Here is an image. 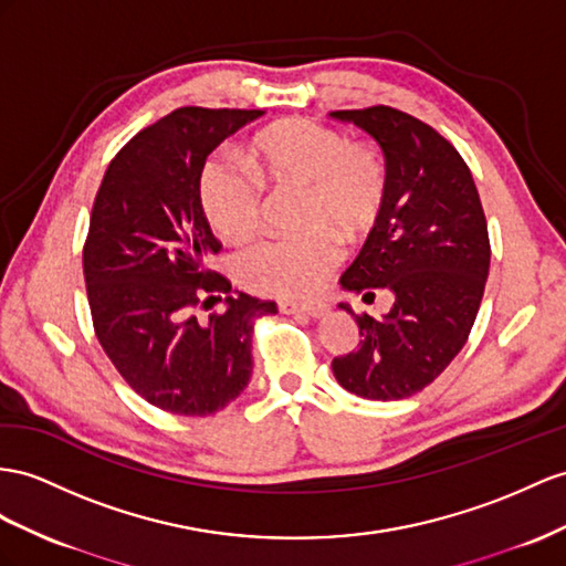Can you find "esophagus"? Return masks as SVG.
<instances>
[{"mask_svg":"<svg viewBox=\"0 0 566 566\" xmlns=\"http://www.w3.org/2000/svg\"><path fill=\"white\" fill-rule=\"evenodd\" d=\"M280 311L286 315H294V313H303V315H311V317H323L327 315V306L325 303H294V301H282L280 303Z\"/></svg>","mask_w":566,"mask_h":566,"instance_id":"1","label":"esophagus"}]
</instances>
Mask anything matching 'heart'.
I'll use <instances>...</instances> for the list:
<instances>
[{"mask_svg": "<svg viewBox=\"0 0 566 566\" xmlns=\"http://www.w3.org/2000/svg\"><path fill=\"white\" fill-rule=\"evenodd\" d=\"M243 174L210 163L200 177V208L231 243L249 241L263 217V186L303 191L296 239L263 241L237 260L239 282L268 296H308L339 260V243H360L380 224L389 200V167L370 143L349 140L313 119H282L258 132Z\"/></svg>", "mask_w": 566, "mask_h": 566, "instance_id": "b5f03b06", "label": "heart"}]
</instances>
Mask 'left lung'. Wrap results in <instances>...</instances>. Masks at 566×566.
Returning a JSON list of instances; mask_svg holds the SVG:
<instances>
[{"label": "left lung", "mask_w": 566, "mask_h": 566, "mask_svg": "<svg viewBox=\"0 0 566 566\" xmlns=\"http://www.w3.org/2000/svg\"><path fill=\"white\" fill-rule=\"evenodd\" d=\"M378 140L389 167L380 224L342 274L346 292L375 298L389 289L395 306L358 323V349L332 360L352 395L392 401L421 392L467 344L490 270L485 212L471 169L432 126L395 107L329 112Z\"/></svg>", "instance_id": "left-lung-1"}]
</instances>
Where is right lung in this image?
Returning a JSON list of instances; mask_svg holds the SVG:
<instances>
[{"mask_svg":"<svg viewBox=\"0 0 566 566\" xmlns=\"http://www.w3.org/2000/svg\"><path fill=\"white\" fill-rule=\"evenodd\" d=\"M260 109L181 107L143 128L112 159L93 202L83 274L97 342L153 407L210 416L251 380L253 323L277 303L239 292L206 268L222 249L200 208L208 155Z\"/></svg>","mask_w":566,"mask_h":566,"instance_id":"add662e5","label":"right lung"}]
</instances>
